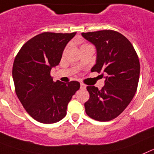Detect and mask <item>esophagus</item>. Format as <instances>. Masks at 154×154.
Wrapping results in <instances>:
<instances>
[{"mask_svg":"<svg viewBox=\"0 0 154 154\" xmlns=\"http://www.w3.org/2000/svg\"><path fill=\"white\" fill-rule=\"evenodd\" d=\"M81 90H85V89H86V85L82 84V83H81Z\"/></svg>","mask_w":154,"mask_h":154,"instance_id":"esophagus-1","label":"esophagus"}]
</instances>
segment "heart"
<instances>
[{
  "label": "heart",
  "mask_w": 154,
  "mask_h": 154,
  "mask_svg": "<svg viewBox=\"0 0 154 154\" xmlns=\"http://www.w3.org/2000/svg\"><path fill=\"white\" fill-rule=\"evenodd\" d=\"M85 45H88V44H83V45H81V47H82V46H85Z\"/></svg>",
  "instance_id": "b5f03b06"
}]
</instances>
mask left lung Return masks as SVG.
Instances as JSON below:
<instances>
[{
	"instance_id": "8db88e82",
	"label": "left lung",
	"mask_w": 154,
	"mask_h": 154,
	"mask_svg": "<svg viewBox=\"0 0 154 154\" xmlns=\"http://www.w3.org/2000/svg\"><path fill=\"white\" fill-rule=\"evenodd\" d=\"M82 36L95 45L97 59L91 72L103 71L105 86L98 90L88 86L90 97L85 103L89 117L100 122L114 119L134 97L140 78V65L132 43L113 30L83 32Z\"/></svg>"
}]
</instances>
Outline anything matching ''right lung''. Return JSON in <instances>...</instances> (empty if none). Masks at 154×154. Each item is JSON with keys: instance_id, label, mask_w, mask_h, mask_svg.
I'll return each mask as SVG.
<instances>
[{"instance_id": "add662e5", "label": "right lung", "mask_w": 154, "mask_h": 154, "mask_svg": "<svg viewBox=\"0 0 154 154\" xmlns=\"http://www.w3.org/2000/svg\"><path fill=\"white\" fill-rule=\"evenodd\" d=\"M76 33L37 35L22 45L14 59L12 77L16 94L26 112L39 122L51 124L63 119L68 103L80 88L77 81L54 82L50 75Z\"/></svg>"}]
</instances>
